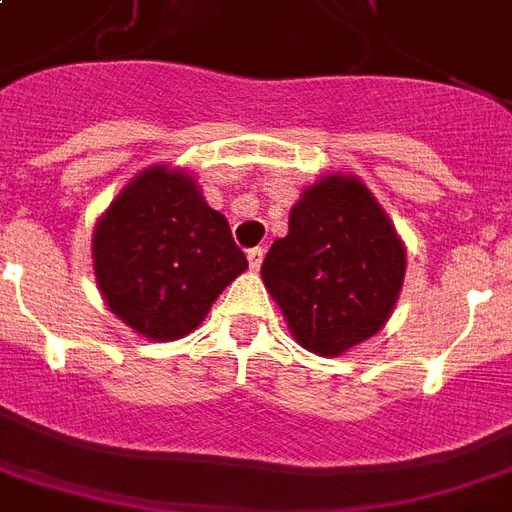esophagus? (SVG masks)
<instances>
[{"instance_id": "obj_1", "label": "esophagus", "mask_w": 512, "mask_h": 512, "mask_svg": "<svg viewBox=\"0 0 512 512\" xmlns=\"http://www.w3.org/2000/svg\"><path fill=\"white\" fill-rule=\"evenodd\" d=\"M263 255H265L263 247L249 249L247 260H249V268H252V271H260V265H263Z\"/></svg>"}]
</instances>
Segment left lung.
<instances>
[{
	"instance_id": "8db88e82",
	"label": "left lung",
	"mask_w": 512,
	"mask_h": 512,
	"mask_svg": "<svg viewBox=\"0 0 512 512\" xmlns=\"http://www.w3.org/2000/svg\"><path fill=\"white\" fill-rule=\"evenodd\" d=\"M260 276L292 337L335 358L388 324L404 287L406 247L364 180L329 172L303 188Z\"/></svg>"
}]
</instances>
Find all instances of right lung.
I'll return each instance as SVG.
<instances>
[{
	"label": "right lung",
	"instance_id": "add662e5",
	"mask_svg": "<svg viewBox=\"0 0 512 512\" xmlns=\"http://www.w3.org/2000/svg\"><path fill=\"white\" fill-rule=\"evenodd\" d=\"M92 271L108 311L146 340L191 335L247 271L231 225L191 172L154 164L124 185L92 231Z\"/></svg>",
	"mask_w": 512,
	"mask_h": 512
}]
</instances>
